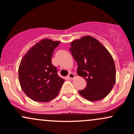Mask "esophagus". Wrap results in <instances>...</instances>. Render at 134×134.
<instances>
[{
	"label": "esophagus",
	"instance_id": "1",
	"mask_svg": "<svg viewBox=\"0 0 134 134\" xmlns=\"http://www.w3.org/2000/svg\"><path fill=\"white\" fill-rule=\"evenodd\" d=\"M75 77V75L73 73H70L68 75V78L69 79H73Z\"/></svg>",
	"mask_w": 134,
	"mask_h": 134
}]
</instances>
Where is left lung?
I'll return each instance as SVG.
<instances>
[{"mask_svg":"<svg viewBox=\"0 0 134 134\" xmlns=\"http://www.w3.org/2000/svg\"><path fill=\"white\" fill-rule=\"evenodd\" d=\"M70 51L77 63V74L87 81L79 91L91 101L101 100L110 93L116 81L113 58L107 49L94 38L86 36L70 43Z\"/></svg>","mask_w":134,"mask_h":134,"instance_id":"left-lung-1","label":"left lung"}]
</instances>
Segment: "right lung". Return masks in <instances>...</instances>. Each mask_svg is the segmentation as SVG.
<instances>
[{
    "label": "right lung",
    "mask_w": 134,
    "mask_h": 134,
    "mask_svg": "<svg viewBox=\"0 0 134 134\" xmlns=\"http://www.w3.org/2000/svg\"><path fill=\"white\" fill-rule=\"evenodd\" d=\"M60 41L43 39L24 55L19 67L20 85L30 99L47 102L58 95L65 80L57 74L52 57Z\"/></svg>",
    "instance_id": "1"
}]
</instances>
